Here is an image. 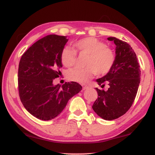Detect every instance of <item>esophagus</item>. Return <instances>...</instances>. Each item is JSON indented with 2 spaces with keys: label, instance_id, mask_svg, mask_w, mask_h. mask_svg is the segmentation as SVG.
<instances>
[{
  "label": "esophagus",
  "instance_id": "1",
  "mask_svg": "<svg viewBox=\"0 0 155 155\" xmlns=\"http://www.w3.org/2000/svg\"><path fill=\"white\" fill-rule=\"evenodd\" d=\"M82 89H83L84 90H87V89H88V86L82 85Z\"/></svg>",
  "mask_w": 155,
  "mask_h": 155
}]
</instances>
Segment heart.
Segmentation results:
<instances>
[{
  "label": "heart",
  "mask_w": 155,
  "mask_h": 155,
  "mask_svg": "<svg viewBox=\"0 0 155 155\" xmlns=\"http://www.w3.org/2000/svg\"><path fill=\"white\" fill-rule=\"evenodd\" d=\"M75 50L80 54L88 55L84 68H74L68 72L69 80L84 84L92 79L97 73L105 75L111 71L115 62V54L104 42L94 37L84 38L74 44ZM69 46L61 52V62L66 68L74 66L77 61V53Z\"/></svg>",
  "instance_id": "b5f03b06"
}]
</instances>
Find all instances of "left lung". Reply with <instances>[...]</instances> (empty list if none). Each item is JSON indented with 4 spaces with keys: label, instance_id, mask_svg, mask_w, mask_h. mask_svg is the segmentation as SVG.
I'll return each instance as SVG.
<instances>
[{
    "label": "left lung",
    "instance_id": "left-lung-1",
    "mask_svg": "<svg viewBox=\"0 0 155 155\" xmlns=\"http://www.w3.org/2000/svg\"><path fill=\"white\" fill-rule=\"evenodd\" d=\"M116 45L115 62L109 73L97 79L107 91L96 88L98 98L92 106L94 111L104 120H111L126 113L135 100L140 81V70L136 54L128 43L116 37L107 38Z\"/></svg>",
    "mask_w": 155,
    "mask_h": 155
}]
</instances>
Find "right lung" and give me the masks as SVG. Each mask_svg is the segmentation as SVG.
<instances>
[{
	"label": "right lung",
	"instance_id": "right-lung-1",
	"mask_svg": "<svg viewBox=\"0 0 155 155\" xmlns=\"http://www.w3.org/2000/svg\"><path fill=\"white\" fill-rule=\"evenodd\" d=\"M68 39L65 36L48 35L32 44L21 57L18 68V89L25 109L42 120L58 116L68 101L82 90L78 82L54 85L61 75V55Z\"/></svg>",
	"mask_w": 155,
	"mask_h": 155
}]
</instances>
